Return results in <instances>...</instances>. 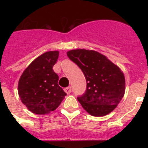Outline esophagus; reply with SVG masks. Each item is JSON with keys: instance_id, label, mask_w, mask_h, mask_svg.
Segmentation results:
<instances>
[{"instance_id": "esophagus-1", "label": "esophagus", "mask_w": 148, "mask_h": 148, "mask_svg": "<svg viewBox=\"0 0 148 148\" xmlns=\"http://www.w3.org/2000/svg\"><path fill=\"white\" fill-rule=\"evenodd\" d=\"M64 91H65V92H66L67 94H70V92H71V91H72L71 87H66V88H64Z\"/></svg>"}]
</instances>
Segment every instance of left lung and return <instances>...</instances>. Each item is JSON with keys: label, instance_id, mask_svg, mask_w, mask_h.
Instances as JSON below:
<instances>
[{"label": "left lung", "instance_id": "left-lung-1", "mask_svg": "<svg viewBox=\"0 0 148 148\" xmlns=\"http://www.w3.org/2000/svg\"><path fill=\"white\" fill-rule=\"evenodd\" d=\"M67 56L85 76L86 91L77 98L84 109L93 116L111 113L125 95V78L120 68L94 50L73 49Z\"/></svg>", "mask_w": 148, "mask_h": 148}]
</instances>
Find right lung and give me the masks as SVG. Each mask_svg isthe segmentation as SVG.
Returning <instances> with one entry per match:
<instances>
[{
  "mask_svg": "<svg viewBox=\"0 0 148 148\" xmlns=\"http://www.w3.org/2000/svg\"><path fill=\"white\" fill-rule=\"evenodd\" d=\"M58 54V51H49L38 56L19 79L18 90L21 100L35 114H47L55 110L66 95L58 84V75L53 70Z\"/></svg>",
  "mask_w": 148,
  "mask_h": 148,
  "instance_id": "1",
  "label": "right lung"
}]
</instances>
